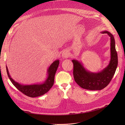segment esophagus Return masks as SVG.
<instances>
[{
	"label": "esophagus",
	"instance_id": "34e87169",
	"mask_svg": "<svg viewBox=\"0 0 125 125\" xmlns=\"http://www.w3.org/2000/svg\"><path fill=\"white\" fill-rule=\"evenodd\" d=\"M62 58L64 59L67 58L70 56V53L68 51H65L62 52Z\"/></svg>",
	"mask_w": 125,
	"mask_h": 125
}]
</instances>
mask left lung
<instances>
[{
  "label": "left lung",
  "instance_id": "8db88e82",
  "mask_svg": "<svg viewBox=\"0 0 125 125\" xmlns=\"http://www.w3.org/2000/svg\"><path fill=\"white\" fill-rule=\"evenodd\" d=\"M110 37V60L108 66L99 73H92L85 68L82 63L77 60L73 63V76L77 84L84 89L101 90L105 88L112 79L118 64L117 54L115 50V40L113 35L107 31L102 32Z\"/></svg>",
  "mask_w": 125,
  "mask_h": 125
}]
</instances>
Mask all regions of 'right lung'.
Segmentation results:
<instances>
[{
	"mask_svg": "<svg viewBox=\"0 0 125 125\" xmlns=\"http://www.w3.org/2000/svg\"><path fill=\"white\" fill-rule=\"evenodd\" d=\"M59 60H57L52 63L48 69V76L46 80L42 83L25 85L15 82L10 77L7 66H6L7 74L10 81L14 86L25 95L30 97H36L44 95L50 90L54 83L56 72L59 66Z\"/></svg>",
	"mask_w": 125,
	"mask_h": 125,
	"instance_id": "1",
	"label": "right lung"
}]
</instances>
